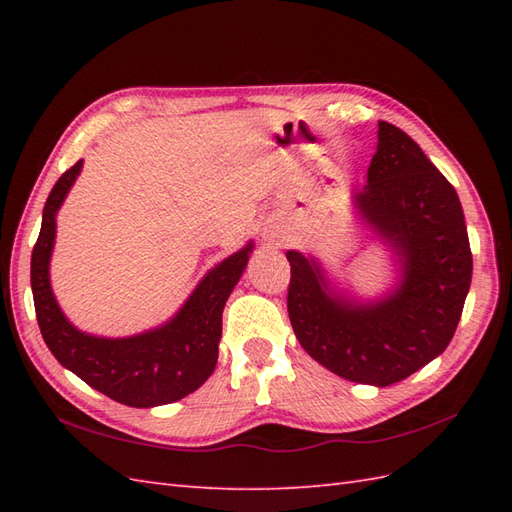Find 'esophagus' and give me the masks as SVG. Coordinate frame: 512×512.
Masks as SVG:
<instances>
[{
	"instance_id": "1",
	"label": "esophagus",
	"mask_w": 512,
	"mask_h": 512,
	"mask_svg": "<svg viewBox=\"0 0 512 512\" xmlns=\"http://www.w3.org/2000/svg\"><path fill=\"white\" fill-rule=\"evenodd\" d=\"M268 237H277V231H266Z\"/></svg>"
}]
</instances>
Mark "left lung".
Instances as JSON below:
<instances>
[{
    "mask_svg": "<svg viewBox=\"0 0 512 512\" xmlns=\"http://www.w3.org/2000/svg\"><path fill=\"white\" fill-rule=\"evenodd\" d=\"M352 202L394 255L398 281L387 295L358 301L336 290L317 259L288 250V314L314 361L352 383L387 387L451 343L471 288L469 233L451 182L416 140L385 121Z\"/></svg>",
    "mask_w": 512,
    "mask_h": 512,
    "instance_id": "obj_1",
    "label": "left lung"
}]
</instances>
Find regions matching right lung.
<instances>
[{"instance_id":"obj_1","label":"right lung","mask_w":512,"mask_h":512,"mask_svg":"<svg viewBox=\"0 0 512 512\" xmlns=\"http://www.w3.org/2000/svg\"><path fill=\"white\" fill-rule=\"evenodd\" d=\"M83 160L54 184L43 206L41 233L30 259L32 299L43 341L54 358L101 394L127 407L169 405L193 394L217 365L222 310L253 253L248 242L211 268L173 317L134 336L110 339L81 332L65 317L50 286L57 211L79 178Z\"/></svg>"}]
</instances>
